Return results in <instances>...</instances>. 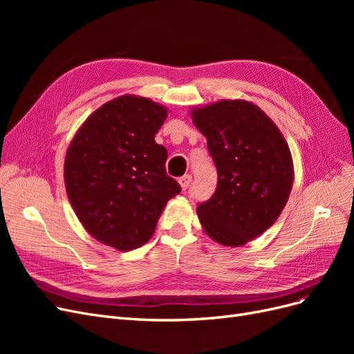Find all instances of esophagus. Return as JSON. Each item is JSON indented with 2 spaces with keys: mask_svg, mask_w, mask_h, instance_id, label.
<instances>
[{
  "mask_svg": "<svg viewBox=\"0 0 354 354\" xmlns=\"http://www.w3.org/2000/svg\"><path fill=\"white\" fill-rule=\"evenodd\" d=\"M178 183H180L181 189L186 190L190 186V183H192V176L190 174H185L183 177H180L178 178Z\"/></svg>",
  "mask_w": 354,
  "mask_h": 354,
  "instance_id": "obj_1",
  "label": "esophagus"
}]
</instances>
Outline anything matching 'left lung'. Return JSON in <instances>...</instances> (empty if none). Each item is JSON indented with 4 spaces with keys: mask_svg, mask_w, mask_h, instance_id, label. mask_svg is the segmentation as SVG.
I'll list each match as a JSON object with an SVG mask.
<instances>
[{
    "mask_svg": "<svg viewBox=\"0 0 354 354\" xmlns=\"http://www.w3.org/2000/svg\"><path fill=\"white\" fill-rule=\"evenodd\" d=\"M217 167V190L196 208L202 229L224 246H242L272 227L294 183L291 151L276 124L246 100L190 109Z\"/></svg>",
    "mask_w": 354,
    "mask_h": 354,
    "instance_id": "1",
    "label": "left lung"
}]
</instances>
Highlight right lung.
<instances>
[{
	"instance_id": "add662e5",
	"label": "right lung",
	"mask_w": 354,
	"mask_h": 354,
	"mask_svg": "<svg viewBox=\"0 0 354 354\" xmlns=\"http://www.w3.org/2000/svg\"><path fill=\"white\" fill-rule=\"evenodd\" d=\"M167 115L160 103L124 94L95 109L68 147L71 205L95 241L118 251L151 239L167 202L181 192L167 176V149L155 142Z\"/></svg>"
}]
</instances>
